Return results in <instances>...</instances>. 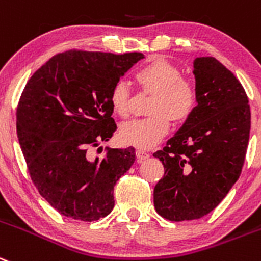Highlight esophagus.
Instances as JSON below:
<instances>
[{
	"label": "esophagus",
	"instance_id": "1",
	"mask_svg": "<svg viewBox=\"0 0 261 261\" xmlns=\"http://www.w3.org/2000/svg\"><path fill=\"white\" fill-rule=\"evenodd\" d=\"M149 153L145 152V150L143 149H136V160H138V162H143L144 160H147V158H149Z\"/></svg>",
	"mask_w": 261,
	"mask_h": 261
}]
</instances>
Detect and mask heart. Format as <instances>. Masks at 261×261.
Segmentation results:
<instances>
[{
    "label": "heart",
    "mask_w": 261,
    "mask_h": 261,
    "mask_svg": "<svg viewBox=\"0 0 261 261\" xmlns=\"http://www.w3.org/2000/svg\"><path fill=\"white\" fill-rule=\"evenodd\" d=\"M135 79L145 91L154 92L149 106L152 114L123 123L119 139L123 144L152 148L169 133L171 119L182 122L193 113L198 91L193 81L181 77L179 68L164 58H154L139 68ZM109 101L119 117L126 118L130 114V90L125 82L112 87Z\"/></svg>",
    "instance_id": "heart-1"
}]
</instances>
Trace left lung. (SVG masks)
Here are the masks:
<instances>
[{
	"mask_svg": "<svg viewBox=\"0 0 261 261\" xmlns=\"http://www.w3.org/2000/svg\"><path fill=\"white\" fill-rule=\"evenodd\" d=\"M198 100L164 149V177L153 192L155 211L171 221L199 219L223 201L240 177L251 112L236 75L213 57L196 58Z\"/></svg>",
	"mask_w": 261,
	"mask_h": 261,
	"instance_id": "left-lung-1",
	"label": "left lung"
}]
</instances>
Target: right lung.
I'll return each instance as SVG.
<instances>
[{"label": "right lung", "mask_w": 261, "mask_h": 261, "mask_svg": "<svg viewBox=\"0 0 261 261\" xmlns=\"http://www.w3.org/2000/svg\"><path fill=\"white\" fill-rule=\"evenodd\" d=\"M143 58L67 51L36 70L24 87L16 109L19 144L36 188L67 218L95 221L113 210L114 186L135 162V149H108L95 158L90 148L116 131L111 90Z\"/></svg>", "instance_id": "obj_1"}]
</instances>
